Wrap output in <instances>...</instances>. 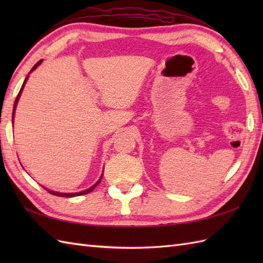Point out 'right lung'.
<instances>
[{"label":"right lung","mask_w":263,"mask_h":263,"mask_svg":"<svg viewBox=\"0 0 263 263\" xmlns=\"http://www.w3.org/2000/svg\"><path fill=\"white\" fill-rule=\"evenodd\" d=\"M42 62H43V60H41L39 61V62H37L35 65H33V68L30 70V72H29V74L31 73L32 71H35L39 65L42 64ZM29 74H28L27 77H26V79H25V81H24V83H22V86H21V89H20V91H19V93H18V96H16V98H15V102H14V105H13V111H12V122H13V119H14V114H15V108H16V105H18V102H19V98H20V96H21V93H22V90H24V88H25V85H26V82H27V80H28V78H29ZM103 175L104 174H102L100 175V177H99V180L93 184L92 186H90L89 189H87V190H85V191H80V192H74V193H61V192H57V191H52V190H48V189H46L47 190V192H49L51 194H53V195H58V197H65V198H72V197H79V195H83V194H87V193H89V192H91L92 190L96 187L98 184L100 183V181H102V178H103Z\"/></svg>","instance_id":"right-lung-1"}]
</instances>
